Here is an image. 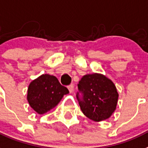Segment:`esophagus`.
Masks as SVG:
<instances>
[{"mask_svg": "<svg viewBox=\"0 0 148 148\" xmlns=\"http://www.w3.org/2000/svg\"><path fill=\"white\" fill-rule=\"evenodd\" d=\"M73 88H74V86H73V84H72V85H69V86H68V89H69V91L70 93H72L73 91Z\"/></svg>", "mask_w": 148, "mask_h": 148, "instance_id": "34e87169", "label": "esophagus"}]
</instances>
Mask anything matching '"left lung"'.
<instances>
[{"instance_id": "1", "label": "left lung", "mask_w": 148, "mask_h": 148, "mask_svg": "<svg viewBox=\"0 0 148 148\" xmlns=\"http://www.w3.org/2000/svg\"><path fill=\"white\" fill-rule=\"evenodd\" d=\"M76 97L84 115L95 122L107 119L116 108L119 94L113 82L100 73L84 75L78 84Z\"/></svg>"}]
</instances>
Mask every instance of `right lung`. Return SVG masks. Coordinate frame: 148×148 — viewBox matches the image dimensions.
Returning <instances> with one entry per match:
<instances>
[{
	"label": "right lung",
	"instance_id": "right-lung-1",
	"mask_svg": "<svg viewBox=\"0 0 148 148\" xmlns=\"http://www.w3.org/2000/svg\"><path fill=\"white\" fill-rule=\"evenodd\" d=\"M68 93L69 90L61 85L56 77L44 74L29 84L27 100L36 113L44 114L56 107Z\"/></svg>",
	"mask_w": 148,
	"mask_h": 148
}]
</instances>
